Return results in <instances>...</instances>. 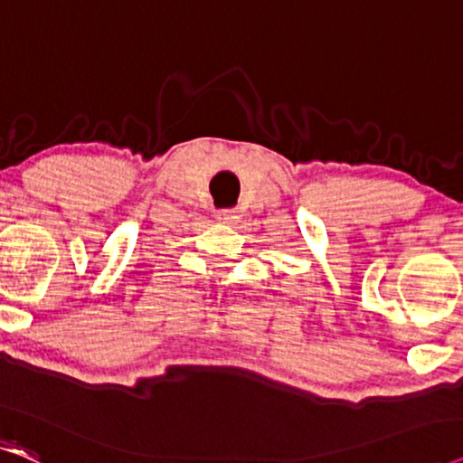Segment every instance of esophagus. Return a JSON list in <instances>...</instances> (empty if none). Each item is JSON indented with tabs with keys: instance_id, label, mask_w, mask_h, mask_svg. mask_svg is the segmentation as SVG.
Masks as SVG:
<instances>
[{
	"instance_id": "obj_1",
	"label": "esophagus",
	"mask_w": 463,
	"mask_h": 463,
	"mask_svg": "<svg viewBox=\"0 0 463 463\" xmlns=\"http://www.w3.org/2000/svg\"><path fill=\"white\" fill-rule=\"evenodd\" d=\"M215 220H218L220 224H235L239 220V213L232 212V209H220V212L215 213Z\"/></svg>"
}]
</instances>
